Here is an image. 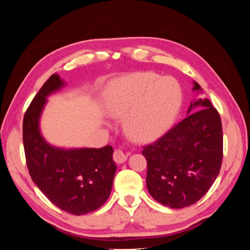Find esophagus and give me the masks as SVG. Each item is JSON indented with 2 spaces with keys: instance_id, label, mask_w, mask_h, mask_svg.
Listing matches in <instances>:
<instances>
[{
  "instance_id": "obj_1",
  "label": "esophagus",
  "mask_w": 250,
  "mask_h": 250,
  "mask_svg": "<svg viewBox=\"0 0 250 250\" xmlns=\"http://www.w3.org/2000/svg\"><path fill=\"white\" fill-rule=\"evenodd\" d=\"M127 160V155L123 152L122 150L117 149L115 152H113V161L117 164H123Z\"/></svg>"
}]
</instances>
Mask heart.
<instances>
[{
  "label": "heart",
  "instance_id": "heart-1",
  "mask_svg": "<svg viewBox=\"0 0 250 250\" xmlns=\"http://www.w3.org/2000/svg\"><path fill=\"white\" fill-rule=\"evenodd\" d=\"M183 102L178 82L170 76L138 72L113 81L105 97L112 116L126 118L128 134L140 142L157 139L173 123Z\"/></svg>",
  "mask_w": 250,
  "mask_h": 250
}]
</instances>
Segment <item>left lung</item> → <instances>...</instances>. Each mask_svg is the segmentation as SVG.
Here are the masks:
<instances>
[{"label":"left lung","mask_w":250,"mask_h":250,"mask_svg":"<svg viewBox=\"0 0 250 250\" xmlns=\"http://www.w3.org/2000/svg\"><path fill=\"white\" fill-rule=\"evenodd\" d=\"M193 92L202 88L193 81ZM184 119L164 137L144 148L147 188L164 206L183 208L202 198L222 163L221 119L208 98L194 99Z\"/></svg>","instance_id":"obj_1"}]
</instances>
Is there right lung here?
I'll return each mask as SVG.
<instances>
[{"label":"right lung","instance_id":"right-lung-1","mask_svg":"<svg viewBox=\"0 0 250 250\" xmlns=\"http://www.w3.org/2000/svg\"><path fill=\"white\" fill-rule=\"evenodd\" d=\"M65 85L53 74L36 94L25 113L22 142L27 167L33 183L60 209L84 215L99 208L109 197L117 166L111 146L60 148L49 144L41 132L47 98Z\"/></svg>","mask_w":250,"mask_h":250}]
</instances>
